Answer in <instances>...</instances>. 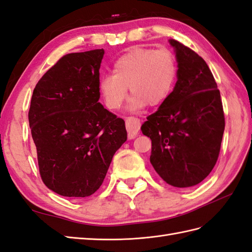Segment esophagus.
Here are the masks:
<instances>
[{"instance_id": "1", "label": "esophagus", "mask_w": 252, "mask_h": 252, "mask_svg": "<svg viewBox=\"0 0 252 252\" xmlns=\"http://www.w3.org/2000/svg\"><path fill=\"white\" fill-rule=\"evenodd\" d=\"M126 126L127 131L128 139H133L137 136L140 130V120L135 117H127L126 119Z\"/></svg>"}]
</instances>
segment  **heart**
I'll return each instance as SVG.
<instances>
[{
  "mask_svg": "<svg viewBox=\"0 0 252 252\" xmlns=\"http://www.w3.org/2000/svg\"><path fill=\"white\" fill-rule=\"evenodd\" d=\"M178 76L177 57L168 49L134 48L115 62L113 73L100 77L98 88L109 111L118 109L126 98L132 111L158 106L170 95Z\"/></svg>",
  "mask_w": 252,
  "mask_h": 252,
  "instance_id": "obj_1",
  "label": "heart"
}]
</instances>
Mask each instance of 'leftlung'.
<instances>
[{"instance_id":"8db88e82","label":"left lung","mask_w":252,"mask_h":252,"mask_svg":"<svg viewBox=\"0 0 252 252\" xmlns=\"http://www.w3.org/2000/svg\"><path fill=\"white\" fill-rule=\"evenodd\" d=\"M178 81L141 132L152 141L150 162L166 183L185 189L210 175L224 131L220 93L201 56L175 39Z\"/></svg>"}]
</instances>
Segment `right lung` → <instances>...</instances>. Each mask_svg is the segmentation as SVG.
<instances>
[{"instance_id":"right-lung-1","label":"right lung","mask_w":252,"mask_h":252,"mask_svg":"<svg viewBox=\"0 0 252 252\" xmlns=\"http://www.w3.org/2000/svg\"><path fill=\"white\" fill-rule=\"evenodd\" d=\"M104 50L63 55L38 81L29 111L42 182L63 197L93 195L126 140L125 120L99 102Z\"/></svg>"}]
</instances>
